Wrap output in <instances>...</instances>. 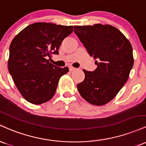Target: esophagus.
Wrapping results in <instances>:
<instances>
[{
    "instance_id": "obj_1",
    "label": "esophagus",
    "mask_w": 146,
    "mask_h": 146,
    "mask_svg": "<svg viewBox=\"0 0 146 146\" xmlns=\"http://www.w3.org/2000/svg\"><path fill=\"white\" fill-rule=\"evenodd\" d=\"M70 68V72L74 71V70H76V68H74V67H72V66H70V68Z\"/></svg>"
}]
</instances>
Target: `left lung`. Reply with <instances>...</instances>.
<instances>
[{"label": "left lung", "mask_w": 146, "mask_h": 146, "mask_svg": "<svg viewBox=\"0 0 146 146\" xmlns=\"http://www.w3.org/2000/svg\"><path fill=\"white\" fill-rule=\"evenodd\" d=\"M74 33L95 61L94 72L83 70L85 79L77 85L86 101L104 106L116 96L127 82L134 64L130 42L121 31L110 25L77 26Z\"/></svg>", "instance_id": "8db88e82"}]
</instances>
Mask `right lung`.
<instances>
[{
    "label": "right lung",
    "instance_id": "obj_1",
    "mask_svg": "<svg viewBox=\"0 0 146 146\" xmlns=\"http://www.w3.org/2000/svg\"><path fill=\"white\" fill-rule=\"evenodd\" d=\"M72 32L73 26L40 22L27 26L13 38L8 70L27 101L40 105L54 96L60 78L69 68L55 66L47 58L58 54L63 39Z\"/></svg>",
    "mask_w": 146,
    "mask_h": 146
}]
</instances>
